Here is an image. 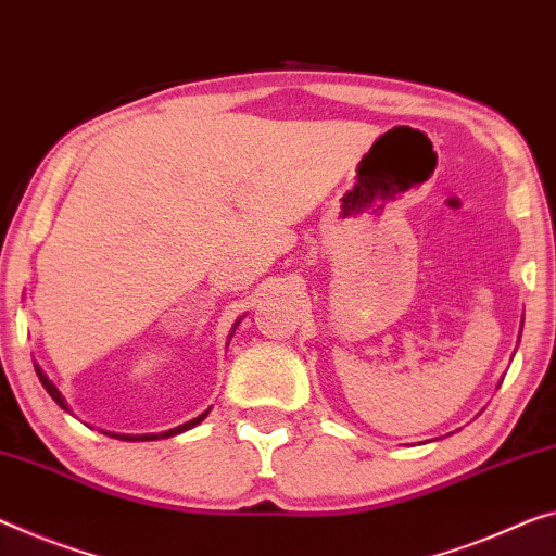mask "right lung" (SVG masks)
<instances>
[{"label": "right lung", "instance_id": "1", "mask_svg": "<svg viewBox=\"0 0 556 556\" xmlns=\"http://www.w3.org/2000/svg\"><path fill=\"white\" fill-rule=\"evenodd\" d=\"M37 367V375H39V380H41V386H45V390L49 392L51 397L56 400V405L59 407H64V409H70L66 407V403H64V397H62V392H59L56 388H54V382H51L45 372L39 370V365H34ZM208 413H203V415H199L195 417V420H191V422H186V425H181V427H174V430H168V432H161V434H139V438H131V434H111V438H116V440H156V438H170V434H178V432H184V430H189V427H193V425H199L203 417H206Z\"/></svg>", "mask_w": 556, "mask_h": 556}]
</instances>
